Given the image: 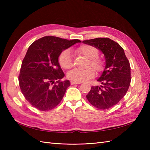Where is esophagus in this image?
Wrapping results in <instances>:
<instances>
[{
	"label": "esophagus",
	"instance_id": "obj_1",
	"mask_svg": "<svg viewBox=\"0 0 150 150\" xmlns=\"http://www.w3.org/2000/svg\"><path fill=\"white\" fill-rule=\"evenodd\" d=\"M81 82H74V81H71V85H74V84H80Z\"/></svg>",
	"mask_w": 150,
	"mask_h": 150
}]
</instances>
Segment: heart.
<instances>
[{
    "instance_id": "heart-1",
    "label": "heart",
    "mask_w": 150,
    "mask_h": 150,
    "mask_svg": "<svg viewBox=\"0 0 150 150\" xmlns=\"http://www.w3.org/2000/svg\"><path fill=\"white\" fill-rule=\"evenodd\" d=\"M75 53L78 55H83L89 59L88 67L91 66L97 73H99L104 69V62L103 60L98 57L99 52L96 47L84 44L79 46L74 50ZM59 62L62 68L68 69L73 66V59L69 50H66L61 52L59 57ZM94 71L91 68H89L86 69H73L68 72V78L74 82H83L93 78L94 77Z\"/></svg>"
}]
</instances>
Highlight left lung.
Listing matches in <instances>:
<instances>
[{
    "instance_id": "left-lung-1",
    "label": "left lung",
    "mask_w": 150,
    "mask_h": 150,
    "mask_svg": "<svg viewBox=\"0 0 150 150\" xmlns=\"http://www.w3.org/2000/svg\"><path fill=\"white\" fill-rule=\"evenodd\" d=\"M104 54L106 65L97 79L101 85L92 86L86 95L90 104L100 110H107L116 105L128 90L131 82V68L124 50L109 38H96L84 40Z\"/></svg>"
}]
</instances>
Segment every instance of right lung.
I'll return each mask as SVG.
<instances>
[{
  "label": "right lung",
  "instance_id": "right-lung-1",
  "mask_svg": "<svg viewBox=\"0 0 150 150\" xmlns=\"http://www.w3.org/2000/svg\"><path fill=\"white\" fill-rule=\"evenodd\" d=\"M81 41L46 36L35 41L22 60L19 86L25 98L40 111H49L62 100L69 86L59 62L63 50Z\"/></svg>",
  "mask_w": 150,
  "mask_h": 150
}]
</instances>
